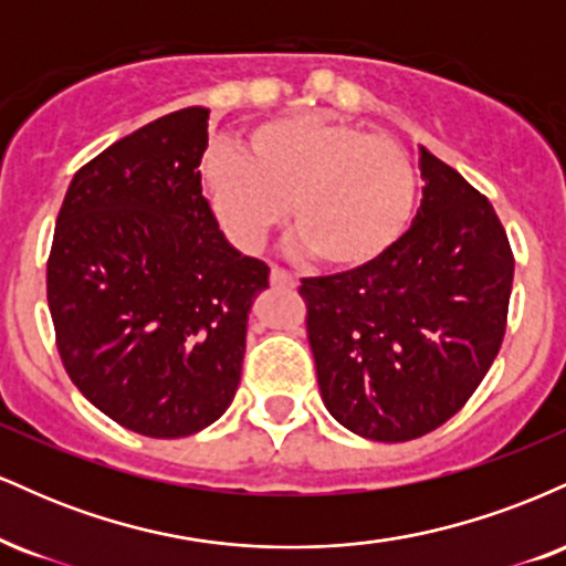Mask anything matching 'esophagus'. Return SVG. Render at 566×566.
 I'll return each instance as SVG.
<instances>
[{
  "label": "esophagus",
  "mask_w": 566,
  "mask_h": 566,
  "mask_svg": "<svg viewBox=\"0 0 566 566\" xmlns=\"http://www.w3.org/2000/svg\"><path fill=\"white\" fill-rule=\"evenodd\" d=\"M271 284L279 290H295L297 287V279L290 276L287 271L282 269H271Z\"/></svg>",
  "instance_id": "1"
}]
</instances>
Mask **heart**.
I'll return each instance as SVG.
<instances>
[{
  "instance_id": "obj_1",
  "label": "heart",
  "mask_w": 566,
  "mask_h": 566,
  "mask_svg": "<svg viewBox=\"0 0 566 566\" xmlns=\"http://www.w3.org/2000/svg\"><path fill=\"white\" fill-rule=\"evenodd\" d=\"M201 188L239 250H258L290 205L292 250L354 271L405 237L418 180L399 143L327 114H290L250 129L244 151L201 161Z\"/></svg>"
}]
</instances>
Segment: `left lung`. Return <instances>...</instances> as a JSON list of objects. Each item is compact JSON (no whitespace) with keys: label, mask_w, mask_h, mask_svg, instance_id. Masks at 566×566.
Segmentation results:
<instances>
[{"label":"left lung","mask_w":566,"mask_h":566,"mask_svg":"<svg viewBox=\"0 0 566 566\" xmlns=\"http://www.w3.org/2000/svg\"><path fill=\"white\" fill-rule=\"evenodd\" d=\"M423 199L386 255L303 279L327 412L356 437L409 441L452 418L505 335L513 255L492 205L418 146Z\"/></svg>","instance_id":"left-lung-1"}]
</instances>
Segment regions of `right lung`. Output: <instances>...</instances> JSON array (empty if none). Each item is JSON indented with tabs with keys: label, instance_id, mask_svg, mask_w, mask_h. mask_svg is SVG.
<instances>
[{
	"label": "right lung",
	"instance_id": "obj_1",
	"mask_svg": "<svg viewBox=\"0 0 566 566\" xmlns=\"http://www.w3.org/2000/svg\"><path fill=\"white\" fill-rule=\"evenodd\" d=\"M210 108L135 129L82 167L55 220L48 303L69 378L154 439L229 409L269 265L220 231L201 193Z\"/></svg>",
	"mask_w": 566,
	"mask_h": 566
}]
</instances>
